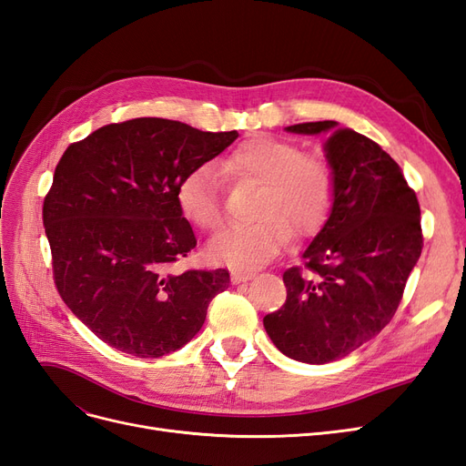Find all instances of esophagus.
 Listing matches in <instances>:
<instances>
[{"label": "esophagus", "instance_id": "1", "mask_svg": "<svg viewBox=\"0 0 466 466\" xmlns=\"http://www.w3.org/2000/svg\"><path fill=\"white\" fill-rule=\"evenodd\" d=\"M255 278V272H245V270H231V281L233 284H245V281Z\"/></svg>", "mask_w": 466, "mask_h": 466}]
</instances>
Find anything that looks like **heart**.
Masks as SVG:
<instances>
[{
    "instance_id": "heart-1",
    "label": "heart",
    "mask_w": 466,
    "mask_h": 466,
    "mask_svg": "<svg viewBox=\"0 0 466 466\" xmlns=\"http://www.w3.org/2000/svg\"><path fill=\"white\" fill-rule=\"evenodd\" d=\"M223 171L235 180L260 185L252 223L229 225L208 243V257L235 270H255L276 258L289 243L311 237L329 219L334 178L327 161L305 155L298 146L270 136L238 144ZM177 200L196 228L214 231L223 223L221 180L214 165L204 163L180 178Z\"/></svg>"
}]
</instances>
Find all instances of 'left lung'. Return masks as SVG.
<instances>
[{
	"label": "left lung",
	"mask_w": 466,
	"mask_h": 466,
	"mask_svg": "<svg viewBox=\"0 0 466 466\" xmlns=\"http://www.w3.org/2000/svg\"><path fill=\"white\" fill-rule=\"evenodd\" d=\"M291 134H329L334 178L327 223L284 272L288 299L264 317L274 346L291 360L322 365L375 338L390 322L421 255L420 204L400 167L373 139L334 120L305 122Z\"/></svg>",
	"instance_id": "obj_1"
}]
</instances>
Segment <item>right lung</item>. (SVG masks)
Returning a JSON list of instances; mask_svg holds the SVG:
<instances>
[{
    "label": "right lung",
    "instance_id": "add662e5",
    "mask_svg": "<svg viewBox=\"0 0 466 466\" xmlns=\"http://www.w3.org/2000/svg\"><path fill=\"white\" fill-rule=\"evenodd\" d=\"M165 118L108 124L56 167L42 219L64 303L108 346L161 358L198 334L229 272L171 266L196 247L180 178L237 139Z\"/></svg>",
    "mask_w": 466,
    "mask_h": 466
}]
</instances>
